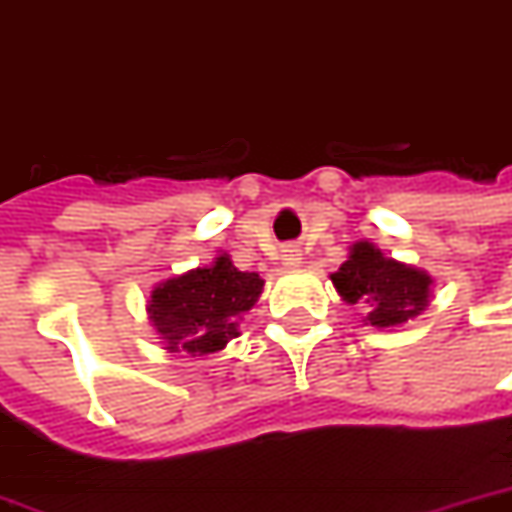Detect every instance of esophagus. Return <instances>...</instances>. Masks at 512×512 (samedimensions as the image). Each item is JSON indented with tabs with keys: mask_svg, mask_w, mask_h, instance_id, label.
<instances>
[{
	"mask_svg": "<svg viewBox=\"0 0 512 512\" xmlns=\"http://www.w3.org/2000/svg\"><path fill=\"white\" fill-rule=\"evenodd\" d=\"M287 268H298L301 266V255H298V249H285V255H282Z\"/></svg>",
	"mask_w": 512,
	"mask_h": 512,
	"instance_id": "obj_1",
	"label": "esophagus"
}]
</instances>
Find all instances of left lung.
I'll return each instance as SVG.
<instances>
[{"mask_svg":"<svg viewBox=\"0 0 512 512\" xmlns=\"http://www.w3.org/2000/svg\"><path fill=\"white\" fill-rule=\"evenodd\" d=\"M331 279L347 304L369 306L366 320L377 328L407 323L429 304L431 276L382 257L369 241L352 246L350 260H344Z\"/></svg>","mask_w":512,"mask_h":512,"instance_id":"obj_1","label":"left lung"}]
</instances>
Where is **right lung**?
<instances>
[{"mask_svg": "<svg viewBox=\"0 0 512 512\" xmlns=\"http://www.w3.org/2000/svg\"><path fill=\"white\" fill-rule=\"evenodd\" d=\"M263 279L222 255L214 266L173 276L151 293L149 314L168 350L208 355L236 336L238 317L255 306Z\"/></svg>", "mask_w": 512, "mask_h": 512, "instance_id": "add662e5", "label": "right lung"}]
</instances>
